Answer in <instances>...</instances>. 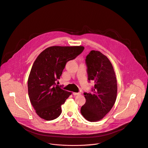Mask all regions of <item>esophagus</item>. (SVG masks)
Wrapping results in <instances>:
<instances>
[{
	"mask_svg": "<svg viewBox=\"0 0 148 148\" xmlns=\"http://www.w3.org/2000/svg\"><path fill=\"white\" fill-rule=\"evenodd\" d=\"M73 94L74 95H81V93H79V92H73Z\"/></svg>",
	"mask_w": 148,
	"mask_h": 148,
	"instance_id": "1",
	"label": "esophagus"
}]
</instances>
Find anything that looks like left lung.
Listing matches in <instances>:
<instances>
[{
    "instance_id": "left-lung-1",
    "label": "left lung",
    "mask_w": 148,
    "mask_h": 148,
    "mask_svg": "<svg viewBox=\"0 0 148 148\" xmlns=\"http://www.w3.org/2000/svg\"><path fill=\"white\" fill-rule=\"evenodd\" d=\"M88 82L93 81L92 93L84 92L86 99L81 109L84 117L89 121L102 119L113 108L117 93V79L108 58L99 51H91L86 56Z\"/></svg>"
}]
</instances>
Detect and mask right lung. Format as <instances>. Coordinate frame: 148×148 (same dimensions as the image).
I'll return each instance as SVG.
<instances>
[{"label": "right lung", "instance_id": "obj_1", "mask_svg": "<svg viewBox=\"0 0 148 148\" xmlns=\"http://www.w3.org/2000/svg\"><path fill=\"white\" fill-rule=\"evenodd\" d=\"M83 46H51L36 59L28 79V90L31 105L42 119L50 121L62 113L61 106L71 95L56 84L69 60L84 51Z\"/></svg>", "mask_w": 148, "mask_h": 148}]
</instances>
